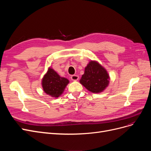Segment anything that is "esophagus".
<instances>
[{
    "label": "esophagus",
    "instance_id": "obj_1",
    "mask_svg": "<svg viewBox=\"0 0 151 151\" xmlns=\"http://www.w3.org/2000/svg\"><path fill=\"white\" fill-rule=\"evenodd\" d=\"M70 78L72 81H77L79 79V76H77V75H72Z\"/></svg>",
    "mask_w": 151,
    "mask_h": 151
}]
</instances>
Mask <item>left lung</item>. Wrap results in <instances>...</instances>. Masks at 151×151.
I'll list each match as a JSON object with an SVG mask.
<instances>
[{
  "label": "left lung",
  "instance_id": "1",
  "mask_svg": "<svg viewBox=\"0 0 151 151\" xmlns=\"http://www.w3.org/2000/svg\"><path fill=\"white\" fill-rule=\"evenodd\" d=\"M80 83L91 92L101 93L109 84V76L98 62L91 61L85 68Z\"/></svg>",
  "mask_w": 151,
  "mask_h": 151
}]
</instances>
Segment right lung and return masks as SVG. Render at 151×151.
<instances>
[{
	"label": "right lung",
	"mask_w": 151,
	"mask_h": 151,
	"mask_svg": "<svg viewBox=\"0 0 151 151\" xmlns=\"http://www.w3.org/2000/svg\"><path fill=\"white\" fill-rule=\"evenodd\" d=\"M68 83L67 79L61 77L52 68H49L43 77L42 86L45 93L52 97L58 98L62 94Z\"/></svg>",
	"instance_id": "1"
}]
</instances>
